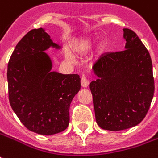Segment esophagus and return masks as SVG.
<instances>
[{
  "label": "esophagus",
  "instance_id": "esophagus-1",
  "mask_svg": "<svg viewBox=\"0 0 158 158\" xmlns=\"http://www.w3.org/2000/svg\"><path fill=\"white\" fill-rule=\"evenodd\" d=\"M81 85H82V87H87L89 85V80L85 76H83L81 78Z\"/></svg>",
  "mask_w": 158,
  "mask_h": 158
}]
</instances>
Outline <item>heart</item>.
<instances>
[{"instance_id":"1","label":"heart","mask_w":158,"mask_h":158,"mask_svg":"<svg viewBox=\"0 0 158 158\" xmlns=\"http://www.w3.org/2000/svg\"><path fill=\"white\" fill-rule=\"evenodd\" d=\"M95 41L92 38H85L79 41L74 47V50L78 54H84L93 48Z\"/></svg>"}]
</instances>
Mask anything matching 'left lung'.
Listing matches in <instances>:
<instances>
[{
    "mask_svg": "<svg viewBox=\"0 0 158 158\" xmlns=\"http://www.w3.org/2000/svg\"><path fill=\"white\" fill-rule=\"evenodd\" d=\"M125 49L102 55L92 67L90 84L96 121L101 128L121 131L144 120L154 96L150 53L132 30L123 29Z\"/></svg>",
    "mask_w": 158,
    "mask_h": 158,
    "instance_id": "1",
    "label": "left lung"
}]
</instances>
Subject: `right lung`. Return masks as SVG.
<instances>
[{
	"label": "right lung",
	"mask_w": 158,
	"mask_h": 158,
	"mask_svg": "<svg viewBox=\"0 0 158 158\" xmlns=\"http://www.w3.org/2000/svg\"><path fill=\"white\" fill-rule=\"evenodd\" d=\"M59 48L43 28L33 29L16 45L7 65L10 105L26 128L43 135L60 133L69 124L72 100L80 90L78 74L51 72L44 51Z\"/></svg>",
	"instance_id": "obj_1"
}]
</instances>
